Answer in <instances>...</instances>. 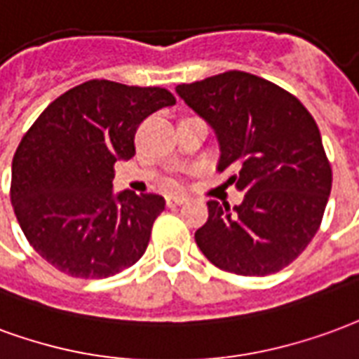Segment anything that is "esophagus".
Returning <instances> with one entry per match:
<instances>
[{"mask_svg": "<svg viewBox=\"0 0 359 359\" xmlns=\"http://www.w3.org/2000/svg\"><path fill=\"white\" fill-rule=\"evenodd\" d=\"M183 203H187V197L185 195H168L166 197V205L168 206H180Z\"/></svg>", "mask_w": 359, "mask_h": 359, "instance_id": "obj_1", "label": "esophagus"}]
</instances>
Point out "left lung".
I'll list each match as a JSON object with an SVG mask.
<instances>
[{
    "label": "left lung",
    "mask_w": 359,
    "mask_h": 359,
    "mask_svg": "<svg viewBox=\"0 0 359 359\" xmlns=\"http://www.w3.org/2000/svg\"><path fill=\"white\" fill-rule=\"evenodd\" d=\"M176 93L214 130L218 168H233L229 182L245 191L233 208L206 203L198 248L237 276L289 266L318 233L333 182L312 114L289 91L241 70L182 83Z\"/></svg>",
    "instance_id": "8db88e82"
}]
</instances>
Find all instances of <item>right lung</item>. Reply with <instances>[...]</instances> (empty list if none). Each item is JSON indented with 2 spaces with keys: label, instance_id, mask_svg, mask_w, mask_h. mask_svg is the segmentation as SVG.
<instances>
[{
  "label": "right lung",
  "instance_id": "right-lung-1",
  "mask_svg": "<svg viewBox=\"0 0 359 359\" xmlns=\"http://www.w3.org/2000/svg\"><path fill=\"white\" fill-rule=\"evenodd\" d=\"M174 103L162 88L90 80L41 112L11 168L13 208L41 258L83 279L111 277L140 260L166 203L154 193H114L112 166L135 154L137 126Z\"/></svg>",
  "mask_w": 359,
  "mask_h": 359
}]
</instances>
